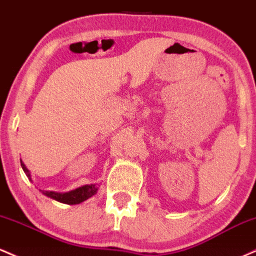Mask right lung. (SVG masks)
Returning <instances> with one entry per match:
<instances>
[{
  "mask_svg": "<svg viewBox=\"0 0 256 256\" xmlns=\"http://www.w3.org/2000/svg\"><path fill=\"white\" fill-rule=\"evenodd\" d=\"M20 164H22V170H24V172L26 173V176H28V179H31L30 171L28 170V167L25 166V164L22 162V160H20ZM98 184H90V185H83V186L77 188V189L71 190V192H64V194L55 192H44V190L42 192L46 196H48V198L56 200V201L61 202V204H80V202L85 201V200L91 198L92 195H95V194L98 192Z\"/></svg>",
  "mask_w": 256,
  "mask_h": 256,
  "instance_id": "obj_1",
  "label": "right lung"
}]
</instances>
